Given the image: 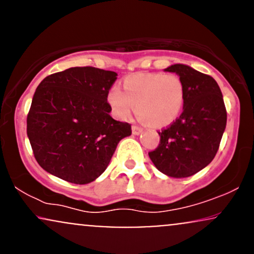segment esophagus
Returning a JSON list of instances; mask_svg holds the SVG:
<instances>
[{
	"mask_svg": "<svg viewBox=\"0 0 254 254\" xmlns=\"http://www.w3.org/2000/svg\"><path fill=\"white\" fill-rule=\"evenodd\" d=\"M142 131H143V129H142V127H136V125H133V127H132V133H133V135H139V133H141Z\"/></svg>",
	"mask_w": 254,
	"mask_h": 254,
	"instance_id": "34e87169",
	"label": "esophagus"
}]
</instances>
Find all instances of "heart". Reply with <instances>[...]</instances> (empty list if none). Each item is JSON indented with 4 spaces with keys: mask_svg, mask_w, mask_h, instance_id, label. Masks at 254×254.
I'll use <instances>...</instances> for the list:
<instances>
[{
    "mask_svg": "<svg viewBox=\"0 0 254 254\" xmlns=\"http://www.w3.org/2000/svg\"><path fill=\"white\" fill-rule=\"evenodd\" d=\"M122 87L123 92L112 87L107 93V103L119 119L129 118L137 106V115L144 123L165 127L182 113L185 87L177 74H133L124 78Z\"/></svg>",
    "mask_w": 254,
    "mask_h": 254,
    "instance_id": "b5f03b06",
    "label": "heart"
}]
</instances>
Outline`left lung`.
I'll return each mask as SVG.
<instances>
[{"instance_id": "left-lung-1", "label": "left lung", "mask_w": 254, "mask_h": 254, "mask_svg": "<svg viewBox=\"0 0 254 254\" xmlns=\"http://www.w3.org/2000/svg\"><path fill=\"white\" fill-rule=\"evenodd\" d=\"M165 71L176 72L185 87L183 113L159 132L160 143L149 157L168 177L186 178L212 161L226 129L227 111L216 81L185 64Z\"/></svg>"}]
</instances>
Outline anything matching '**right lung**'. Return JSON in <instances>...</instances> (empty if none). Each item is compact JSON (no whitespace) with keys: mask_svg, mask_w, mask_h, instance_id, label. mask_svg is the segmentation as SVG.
<instances>
[{"mask_svg":"<svg viewBox=\"0 0 254 254\" xmlns=\"http://www.w3.org/2000/svg\"><path fill=\"white\" fill-rule=\"evenodd\" d=\"M117 72L75 66L46 76L27 115V136L43 170L72 184L104 173L131 125L110 116L107 93Z\"/></svg>","mask_w":254,"mask_h":254,"instance_id":"obj_1","label":"right lung"}]
</instances>
